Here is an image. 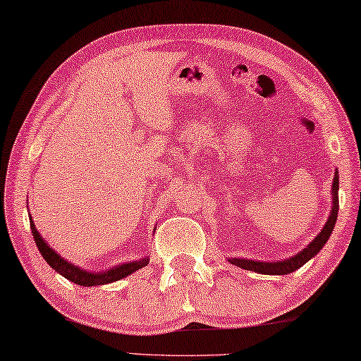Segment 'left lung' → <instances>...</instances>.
Returning <instances> with one entry per match:
<instances>
[{
  "label": "left lung",
  "instance_id": "1",
  "mask_svg": "<svg viewBox=\"0 0 361 361\" xmlns=\"http://www.w3.org/2000/svg\"><path fill=\"white\" fill-rule=\"evenodd\" d=\"M338 175L336 171L334 175V181H332V212L327 219V222L324 225V228L321 230L319 235L311 241V243L306 246L303 251H300L298 255H295L293 257L285 261H279V262H261V261H252V259H228L232 264L238 266L241 269H246V271H255L259 274H267V276H285V274H290L293 271H297L303 264H306L311 257H314L318 255L319 250L326 245V241L329 240V236L334 230L336 220H337V212H338Z\"/></svg>",
  "mask_w": 361,
  "mask_h": 361
}]
</instances>
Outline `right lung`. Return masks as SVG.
<instances>
[{
  "mask_svg": "<svg viewBox=\"0 0 361 361\" xmlns=\"http://www.w3.org/2000/svg\"><path fill=\"white\" fill-rule=\"evenodd\" d=\"M29 219H30L32 235H34L37 248H39V251L42 252L43 259H45L53 269H55L56 272H60L63 277H66L68 281H71L76 285H82V287H94V285L110 283V282L120 281V279H125L126 276H129V274L136 272L137 269H141V267L149 264V257H144V259L126 262V264H120V266L113 267V269H110V271H105V272L82 271L80 267L71 264V262H68L64 257L56 255V252L53 251V248H50V246L45 243V240L42 238L40 233L37 232L35 224L32 222V217H29Z\"/></svg>",
  "mask_w": 361,
  "mask_h": 361,
  "instance_id": "add662e5",
  "label": "right lung"
}]
</instances>
